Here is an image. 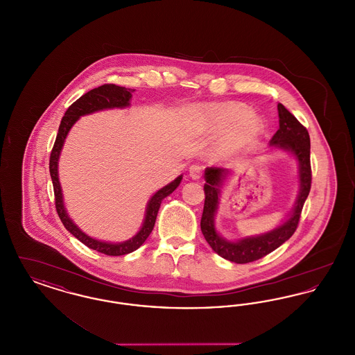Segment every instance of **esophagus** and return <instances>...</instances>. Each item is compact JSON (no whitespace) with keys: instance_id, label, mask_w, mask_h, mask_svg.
Here are the masks:
<instances>
[{"instance_id":"obj_1","label":"esophagus","mask_w":355,"mask_h":355,"mask_svg":"<svg viewBox=\"0 0 355 355\" xmlns=\"http://www.w3.org/2000/svg\"><path fill=\"white\" fill-rule=\"evenodd\" d=\"M189 174L193 180H200L202 177V168L200 165H191L189 168Z\"/></svg>"}]
</instances>
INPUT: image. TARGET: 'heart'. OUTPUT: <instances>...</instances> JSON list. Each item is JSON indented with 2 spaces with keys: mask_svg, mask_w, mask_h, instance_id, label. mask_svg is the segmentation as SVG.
<instances>
[{
  "mask_svg": "<svg viewBox=\"0 0 355 355\" xmlns=\"http://www.w3.org/2000/svg\"><path fill=\"white\" fill-rule=\"evenodd\" d=\"M194 119L207 132L226 129L225 146L233 152L250 144L263 130L262 119L238 102L200 105L194 109Z\"/></svg>",
  "mask_w": 355,
  "mask_h": 355,
  "instance_id": "1",
  "label": "heart"
}]
</instances>
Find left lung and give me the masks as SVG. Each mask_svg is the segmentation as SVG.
<instances>
[{"instance_id": "8db88e82", "label": "left lung", "mask_w": 355, "mask_h": 355, "mask_svg": "<svg viewBox=\"0 0 355 355\" xmlns=\"http://www.w3.org/2000/svg\"><path fill=\"white\" fill-rule=\"evenodd\" d=\"M279 129L270 139L271 146L293 153L300 166V194L288 220L266 234L248 236L236 242L223 239L214 226V214L218 207L220 186L229 170L222 168H207L205 170V205H203L201 230L210 248L222 258L236 262L249 263L263 258L285 243L298 227L304 201L311 187L310 166V135L304 125L295 119L282 103H278Z\"/></svg>"}]
</instances>
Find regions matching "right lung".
I'll use <instances>...</instances> for the list:
<instances>
[{
	"mask_svg": "<svg viewBox=\"0 0 355 355\" xmlns=\"http://www.w3.org/2000/svg\"><path fill=\"white\" fill-rule=\"evenodd\" d=\"M135 89H128L123 86H119L114 84H105L85 93L83 97H80L76 102H73L69 106L65 116L58 128V133L55 137V142L53 145L49 159V171H51V181H53V189H54V201H55V210L58 213V217L64 223L65 229L76 236L78 241H81L87 248L98 252V253L106 254V255H125L137 250L145 241L150 236L154 223L157 220V214L159 210V206L164 198L170 196L178 185L181 184L182 175L177 177L169 185L159 189L148 203L146 207V216L141 230L129 241L121 242V243H110V242H102L97 241L92 236H86L83 233L78 226L69 218L68 213L64 206L61 186L58 181V158L60 153L64 146L65 138L68 135L69 130L74 125V122L85 114H90L103 109H112V107H125L129 106V101L132 98V93Z\"/></svg>",
	"mask_w": 355,
	"mask_h": 355,
	"instance_id": "right-lung-1",
	"label": "right lung"
}]
</instances>
